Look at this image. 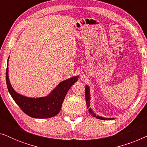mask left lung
I'll return each mask as SVG.
<instances>
[{
	"mask_svg": "<svg viewBox=\"0 0 147 147\" xmlns=\"http://www.w3.org/2000/svg\"><path fill=\"white\" fill-rule=\"evenodd\" d=\"M85 96H86V104H87V108H88V111L92 115H93L94 117H96V118L100 120H114L115 119V118H104L102 116L96 115V113H94L93 110L92 109L91 107H90V87L88 85H86L85 88Z\"/></svg>",
	"mask_w": 147,
	"mask_h": 147,
	"instance_id": "left-lung-1",
	"label": "left lung"
}]
</instances>
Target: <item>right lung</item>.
<instances>
[{"label":"right lung","instance_id":"1","mask_svg":"<svg viewBox=\"0 0 147 147\" xmlns=\"http://www.w3.org/2000/svg\"><path fill=\"white\" fill-rule=\"evenodd\" d=\"M9 59L6 71L7 85L10 94L18 106L26 114L35 118H48L57 115L68 90L78 80L79 76L61 81L47 96L40 98H31L20 94L12 87L9 78Z\"/></svg>","mask_w":147,"mask_h":147}]
</instances>
